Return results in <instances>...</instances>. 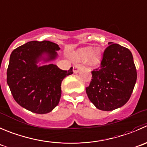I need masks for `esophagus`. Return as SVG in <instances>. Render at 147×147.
Masks as SVG:
<instances>
[{
	"label": "esophagus",
	"instance_id": "esophagus-1",
	"mask_svg": "<svg viewBox=\"0 0 147 147\" xmlns=\"http://www.w3.org/2000/svg\"><path fill=\"white\" fill-rule=\"evenodd\" d=\"M81 66H80L78 64H76L75 66H74V74H77L78 71H79V70L81 69Z\"/></svg>",
	"mask_w": 147,
	"mask_h": 147
}]
</instances>
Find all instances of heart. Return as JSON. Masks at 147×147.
<instances>
[{"label":"heart","mask_w":147,"mask_h":147,"mask_svg":"<svg viewBox=\"0 0 147 147\" xmlns=\"http://www.w3.org/2000/svg\"><path fill=\"white\" fill-rule=\"evenodd\" d=\"M101 51L99 48L85 47L78 49L74 53V59L77 61L85 59L87 64L91 67L96 66L101 61Z\"/></svg>","instance_id":"heart-1"}]
</instances>
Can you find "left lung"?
<instances>
[{"label":"left lung","instance_id":"left-lung-1","mask_svg":"<svg viewBox=\"0 0 147 147\" xmlns=\"http://www.w3.org/2000/svg\"><path fill=\"white\" fill-rule=\"evenodd\" d=\"M104 52L100 68L91 72L86 91L98 109L112 111L123 107L130 98L137 78L130 51L109 42Z\"/></svg>","mask_w":147,"mask_h":147}]
</instances>
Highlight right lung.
I'll use <instances>...</instances> for the list:
<instances>
[{"instance_id":"obj_1","label":"right lung","mask_w":147,"mask_h":147,"mask_svg":"<svg viewBox=\"0 0 147 147\" xmlns=\"http://www.w3.org/2000/svg\"><path fill=\"white\" fill-rule=\"evenodd\" d=\"M59 45L49 40H33L13 50L7 70V84L13 98L31 112L44 114L59 104L61 82L73 74V68L63 71L48 62L58 57ZM41 61L43 66L38 64Z\"/></svg>"}]
</instances>
